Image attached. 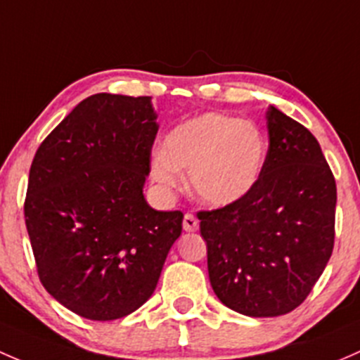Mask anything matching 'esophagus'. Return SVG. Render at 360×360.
I'll return each instance as SVG.
<instances>
[{
  "mask_svg": "<svg viewBox=\"0 0 360 360\" xmlns=\"http://www.w3.org/2000/svg\"><path fill=\"white\" fill-rule=\"evenodd\" d=\"M198 229H199L198 218H195L192 213L185 214V217H184V231L185 232H195Z\"/></svg>",
  "mask_w": 360,
  "mask_h": 360,
  "instance_id": "1",
  "label": "esophagus"
}]
</instances>
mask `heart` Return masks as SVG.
I'll return each mask as SVG.
<instances>
[{"label": "heart", "instance_id": "heart-1", "mask_svg": "<svg viewBox=\"0 0 360 360\" xmlns=\"http://www.w3.org/2000/svg\"><path fill=\"white\" fill-rule=\"evenodd\" d=\"M265 161V139L251 121L206 112L173 128L165 153L153 159V176L168 188L191 173L195 194L211 206L243 199L257 184Z\"/></svg>", "mask_w": 360, "mask_h": 360}]
</instances>
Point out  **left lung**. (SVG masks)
Returning a JSON list of instances; mask_svg holds the SVG:
<instances>
[{
  "mask_svg": "<svg viewBox=\"0 0 360 360\" xmlns=\"http://www.w3.org/2000/svg\"><path fill=\"white\" fill-rule=\"evenodd\" d=\"M269 150L255 187L237 202L198 211L207 274L221 303L277 317L305 302L335 246L336 181L316 136L274 105Z\"/></svg>",
  "mask_w": 360,
  "mask_h": 360,
  "instance_id": "8db88e82",
  "label": "left lung"
}]
</instances>
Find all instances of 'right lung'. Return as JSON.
<instances>
[{"mask_svg":"<svg viewBox=\"0 0 360 360\" xmlns=\"http://www.w3.org/2000/svg\"><path fill=\"white\" fill-rule=\"evenodd\" d=\"M155 117L150 97L91 95L32 159L24 217L39 281L90 321L140 309L181 234V211L143 199Z\"/></svg>","mask_w":360,"mask_h":360,"instance_id":"1","label":"right lung"}]
</instances>
